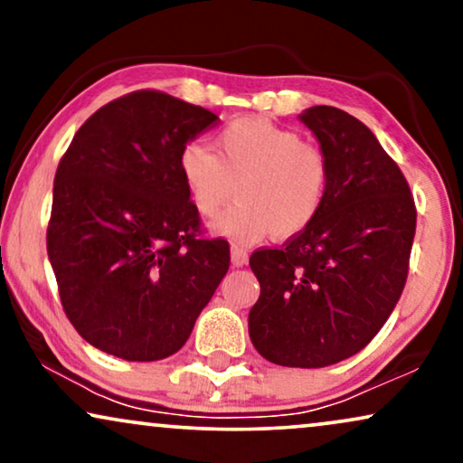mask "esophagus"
Here are the masks:
<instances>
[{
  "instance_id": "34e87169",
  "label": "esophagus",
  "mask_w": 463,
  "mask_h": 463,
  "mask_svg": "<svg viewBox=\"0 0 463 463\" xmlns=\"http://www.w3.org/2000/svg\"><path fill=\"white\" fill-rule=\"evenodd\" d=\"M246 261H249V252H246V249H242V246L233 244L232 246V265H233V268H242V265H246Z\"/></svg>"
}]
</instances>
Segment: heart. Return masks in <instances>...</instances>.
Returning <instances> with one entry per match:
<instances>
[{
    "label": "heart",
    "mask_w": 463,
    "mask_h": 463,
    "mask_svg": "<svg viewBox=\"0 0 463 463\" xmlns=\"http://www.w3.org/2000/svg\"><path fill=\"white\" fill-rule=\"evenodd\" d=\"M217 153L189 141L179 154V175L204 219L219 217L236 194L240 204L214 230L240 242L268 236L290 240L307 230L325 208L331 164L318 145L265 118H238L217 132Z\"/></svg>",
    "instance_id": "obj_1"
}]
</instances>
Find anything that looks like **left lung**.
Wrapping results in <instances>:
<instances>
[{"mask_svg":"<svg viewBox=\"0 0 463 463\" xmlns=\"http://www.w3.org/2000/svg\"><path fill=\"white\" fill-rule=\"evenodd\" d=\"M301 122L328 157L331 187L306 232L250 255L261 295L249 333L269 363L318 369L358 354L390 318L417 211L402 170L360 119L316 105Z\"/></svg>","mask_w":463,"mask_h":463,"instance_id":"obj_1","label":"left lung"}]
</instances>
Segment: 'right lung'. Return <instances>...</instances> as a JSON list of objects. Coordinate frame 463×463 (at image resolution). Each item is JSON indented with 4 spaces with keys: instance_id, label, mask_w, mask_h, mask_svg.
<instances>
[{
    "instance_id": "add662e5",
    "label": "right lung",
    "mask_w": 463,
    "mask_h": 463,
    "mask_svg": "<svg viewBox=\"0 0 463 463\" xmlns=\"http://www.w3.org/2000/svg\"><path fill=\"white\" fill-rule=\"evenodd\" d=\"M214 122L137 90L94 111L61 157L48 257L69 322L100 352L173 356L230 269V244L204 236L179 175L183 145Z\"/></svg>"
}]
</instances>
